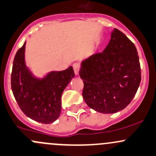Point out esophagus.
<instances>
[{"mask_svg":"<svg viewBox=\"0 0 156 156\" xmlns=\"http://www.w3.org/2000/svg\"><path fill=\"white\" fill-rule=\"evenodd\" d=\"M73 69H74V72H75V75H78V73H79L80 70V64L79 63H74L73 64Z\"/></svg>","mask_w":156,"mask_h":156,"instance_id":"34e87169","label":"esophagus"}]
</instances>
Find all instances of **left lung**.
<instances>
[{"instance_id": "1", "label": "left lung", "mask_w": 156, "mask_h": 156, "mask_svg": "<svg viewBox=\"0 0 156 156\" xmlns=\"http://www.w3.org/2000/svg\"><path fill=\"white\" fill-rule=\"evenodd\" d=\"M82 96L88 106L102 114H114L132 101L141 81L137 49L133 42L114 29L102 52L81 63Z\"/></svg>"}]
</instances>
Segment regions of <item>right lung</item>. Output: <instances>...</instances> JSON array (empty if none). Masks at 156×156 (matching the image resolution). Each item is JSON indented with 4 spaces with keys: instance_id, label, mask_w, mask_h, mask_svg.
Returning a JSON list of instances; mask_svg holds the SVG:
<instances>
[{
    "instance_id": "add662e5",
    "label": "right lung",
    "mask_w": 156,
    "mask_h": 156,
    "mask_svg": "<svg viewBox=\"0 0 156 156\" xmlns=\"http://www.w3.org/2000/svg\"><path fill=\"white\" fill-rule=\"evenodd\" d=\"M25 43L16 52L11 74V87L22 112L30 119L49 124L55 122L61 112V96L75 76L69 66L60 72H51L38 79L26 67Z\"/></svg>"
}]
</instances>
